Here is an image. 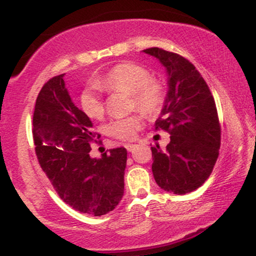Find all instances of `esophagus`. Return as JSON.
<instances>
[{
  "label": "esophagus",
  "instance_id": "obj_1",
  "mask_svg": "<svg viewBox=\"0 0 256 256\" xmlns=\"http://www.w3.org/2000/svg\"><path fill=\"white\" fill-rule=\"evenodd\" d=\"M136 146H137L134 144V143H126V144H125V148H126V150H128V152H132L134 148H136Z\"/></svg>",
  "mask_w": 256,
  "mask_h": 256
}]
</instances>
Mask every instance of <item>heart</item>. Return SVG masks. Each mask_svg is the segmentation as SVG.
<instances>
[{"mask_svg":"<svg viewBox=\"0 0 256 256\" xmlns=\"http://www.w3.org/2000/svg\"><path fill=\"white\" fill-rule=\"evenodd\" d=\"M96 86L104 91H126L131 95L132 108L144 112L148 116H156L162 110L166 100L164 84L158 79L150 78L146 67L134 62H122L114 66L104 77L96 80ZM96 86H88L80 94V108L88 118L98 120L104 116V104ZM143 126V116H131L114 119L107 126L110 136L128 140L134 138Z\"/></svg>","mask_w":256,"mask_h":256,"instance_id":"obj_1","label":"heart"}]
</instances>
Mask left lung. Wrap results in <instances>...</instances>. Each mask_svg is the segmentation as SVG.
Instances as JSON below:
<instances>
[{
	"mask_svg": "<svg viewBox=\"0 0 256 256\" xmlns=\"http://www.w3.org/2000/svg\"><path fill=\"white\" fill-rule=\"evenodd\" d=\"M146 54L166 68L168 91L155 130H165L171 140L165 150L152 146V174L165 192L184 195L207 180L220 148V124L210 88L189 60L161 48Z\"/></svg>",
	"mask_w": 256,
	"mask_h": 256,
	"instance_id": "1",
	"label": "left lung"
}]
</instances>
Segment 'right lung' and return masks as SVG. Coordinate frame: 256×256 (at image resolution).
Instances as JSON below:
<instances>
[{
	"label": "right lung",
	"instance_id": "obj_1",
	"mask_svg": "<svg viewBox=\"0 0 256 256\" xmlns=\"http://www.w3.org/2000/svg\"><path fill=\"white\" fill-rule=\"evenodd\" d=\"M64 76L49 79L36 100L32 134L38 162L64 202L80 213L104 216L124 195L128 152L122 146L90 156L100 136L72 102Z\"/></svg>",
	"mask_w": 256,
	"mask_h": 256
}]
</instances>
